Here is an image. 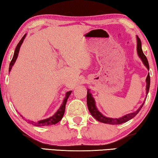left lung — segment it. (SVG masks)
Masks as SVG:
<instances>
[{"label":"left lung","instance_id":"left-lung-1","mask_svg":"<svg viewBox=\"0 0 158 158\" xmlns=\"http://www.w3.org/2000/svg\"><path fill=\"white\" fill-rule=\"evenodd\" d=\"M136 39H137V53L138 56L140 57V59H141V60L143 63V64L145 65V66L147 68V69L149 71V64H148V59L146 56H145V54H143L142 50V47H141V42H140V40L138 38V36H136ZM146 95H148L149 92V89H150V74L148 73V76L146 77ZM145 103V102H143L139 108L136 111H135L134 112L132 113H129L127 114L124 116H121L120 118H110V117H107V116L103 115L100 111L98 110V109L97 108L96 106V103L95 101H94V99L93 97V94L90 93V91H89V89H87V107H88V110L90 112L91 115L93 116V117L95 118L96 120L99 121V122L104 123H108V124H111V125H114V124H121V123H125L127 121H129L133 118L135 115L139 112L140 110H141V108L143 106V104Z\"/></svg>","mask_w":158,"mask_h":158}]
</instances>
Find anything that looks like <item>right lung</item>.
<instances>
[{
	"label": "right lung",
	"instance_id": "add662e5",
	"mask_svg": "<svg viewBox=\"0 0 158 158\" xmlns=\"http://www.w3.org/2000/svg\"><path fill=\"white\" fill-rule=\"evenodd\" d=\"M26 35H27V34H25V35L23 36V38H22L21 40L20 41V42H19L18 44V45H17L15 50V52H14L13 59H12L10 64L9 72H10L12 67L13 66L14 64L16 61L17 58H18V56L19 51H20V48L22 44L23 43V41H24V40H25V38L26 37ZM71 93H72V91H69V92H67V93H65V97L64 99V101H63V103L61 104V105H60V106L59 107V110H57L56 112L52 116H51V117H49V118H45V119H42V120H40L38 121H33L29 120L28 123H31V124L35 126V127H44V126L54 125V124H56V123H57L58 122H59V121L61 120L63 116H64V112H65V104H66L68 99H69V96L71 95ZM20 116L24 118L22 115H20Z\"/></svg>",
	"mask_w": 158,
	"mask_h": 158
}]
</instances>
